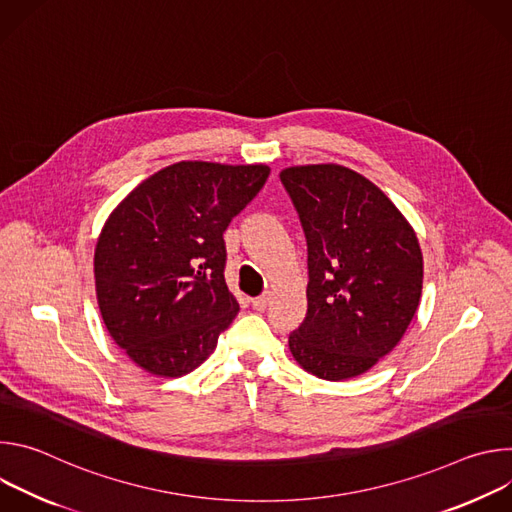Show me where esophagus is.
Wrapping results in <instances>:
<instances>
[{
	"label": "esophagus",
	"mask_w": 512,
	"mask_h": 512,
	"mask_svg": "<svg viewBox=\"0 0 512 512\" xmlns=\"http://www.w3.org/2000/svg\"><path fill=\"white\" fill-rule=\"evenodd\" d=\"M251 306L257 310V312H263L267 306H269V296H259V298H253L251 300Z\"/></svg>",
	"instance_id": "1"
}]
</instances>
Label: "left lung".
<instances>
[{"mask_svg":"<svg viewBox=\"0 0 512 512\" xmlns=\"http://www.w3.org/2000/svg\"><path fill=\"white\" fill-rule=\"evenodd\" d=\"M308 241V314L289 334L300 367L324 381L371 371L403 338L423 287L413 227L371 180L338 164L279 174Z\"/></svg>","mask_w":512,"mask_h":512,"instance_id":"left-lung-1","label":"left lung"}]
</instances>
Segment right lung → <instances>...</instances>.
I'll list each match as a JSON object with an SVG mask.
<instances>
[{
    "mask_svg": "<svg viewBox=\"0 0 512 512\" xmlns=\"http://www.w3.org/2000/svg\"><path fill=\"white\" fill-rule=\"evenodd\" d=\"M269 166L178 162L137 184L95 245V289L119 348L156 377H182L214 352L239 312L223 233Z\"/></svg>",
    "mask_w": 512,
    "mask_h": 512,
    "instance_id": "add662e5",
    "label": "right lung"
}]
</instances>
